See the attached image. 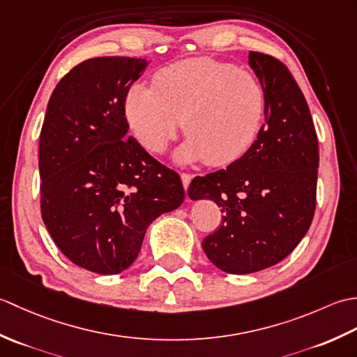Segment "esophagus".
Masks as SVG:
<instances>
[{"label": "esophagus", "mask_w": 357, "mask_h": 357, "mask_svg": "<svg viewBox=\"0 0 357 357\" xmlns=\"http://www.w3.org/2000/svg\"><path fill=\"white\" fill-rule=\"evenodd\" d=\"M192 174L190 173H181V181H183V185H184V188H185V192H187V188H188V185H190V183H192Z\"/></svg>", "instance_id": "esophagus-1"}]
</instances>
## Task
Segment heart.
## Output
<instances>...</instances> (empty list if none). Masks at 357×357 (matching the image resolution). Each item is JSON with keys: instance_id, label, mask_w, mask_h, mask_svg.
Returning <instances> with one entry per match:
<instances>
[{"instance_id": "b5f03b06", "label": "heart", "mask_w": 357, "mask_h": 357, "mask_svg": "<svg viewBox=\"0 0 357 357\" xmlns=\"http://www.w3.org/2000/svg\"><path fill=\"white\" fill-rule=\"evenodd\" d=\"M267 95L256 77L229 63L192 58L159 70L153 86L136 84L126 98V118L144 147L161 153L179 123L188 139L181 161L234 162L259 133Z\"/></svg>"}]
</instances>
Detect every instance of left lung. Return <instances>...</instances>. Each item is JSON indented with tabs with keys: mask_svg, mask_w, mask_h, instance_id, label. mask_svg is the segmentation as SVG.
<instances>
[{
	"mask_svg": "<svg viewBox=\"0 0 357 357\" xmlns=\"http://www.w3.org/2000/svg\"><path fill=\"white\" fill-rule=\"evenodd\" d=\"M248 64L267 95L257 139L227 169L196 176L188 196L215 201L222 225L202 239L219 270L248 275L280 262L312 225L319 147L298 82L275 56L250 52Z\"/></svg>",
	"mask_w": 357,
	"mask_h": 357,
	"instance_id": "1",
	"label": "left lung"
}]
</instances>
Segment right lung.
Instances as JSON below:
<instances>
[{
  "label": "right lung",
  "instance_id": "add662e5",
  "mask_svg": "<svg viewBox=\"0 0 357 357\" xmlns=\"http://www.w3.org/2000/svg\"><path fill=\"white\" fill-rule=\"evenodd\" d=\"M147 64L101 56L75 66L41 128L43 221L66 257L100 275L130 267L147 227L184 201L179 174L127 136L126 98Z\"/></svg>",
  "mask_w": 357,
  "mask_h": 357
}]
</instances>
